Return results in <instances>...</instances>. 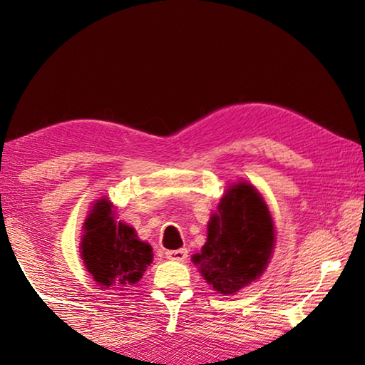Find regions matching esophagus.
Segmentation results:
<instances>
[{
    "label": "esophagus",
    "mask_w": 365,
    "mask_h": 365,
    "mask_svg": "<svg viewBox=\"0 0 365 365\" xmlns=\"http://www.w3.org/2000/svg\"><path fill=\"white\" fill-rule=\"evenodd\" d=\"M165 257L172 259V261L183 262V261H187L188 251H187V248H180V250H174V251H165Z\"/></svg>",
    "instance_id": "obj_1"
}]
</instances>
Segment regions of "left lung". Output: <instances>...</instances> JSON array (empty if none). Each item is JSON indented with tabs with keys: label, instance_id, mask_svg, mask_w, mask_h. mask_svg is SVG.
<instances>
[{
	"label": "left lung",
	"instance_id": "8db88e82",
	"mask_svg": "<svg viewBox=\"0 0 365 365\" xmlns=\"http://www.w3.org/2000/svg\"><path fill=\"white\" fill-rule=\"evenodd\" d=\"M275 245V227L267 205L251 183L225 191L207 224V240L193 256L201 275L220 294H235L257 280Z\"/></svg>",
	"mask_w": 365,
	"mask_h": 365
}]
</instances>
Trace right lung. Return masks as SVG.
Masks as SVG:
<instances>
[{
  "instance_id": "add662e5",
  "label": "right lung",
  "mask_w": 365,
  "mask_h": 365,
  "mask_svg": "<svg viewBox=\"0 0 365 365\" xmlns=\"http://www.w3.org/2000/svg\"><path fill=\"white\" fill-rule=\"evenodd\" d=\"M80 243L86 270L98 285L119 288L137 283L153 262V248L141 242L135 228L114 220L109 200L96 201L83 224Z\"/></svg>"
}]
</instances>
